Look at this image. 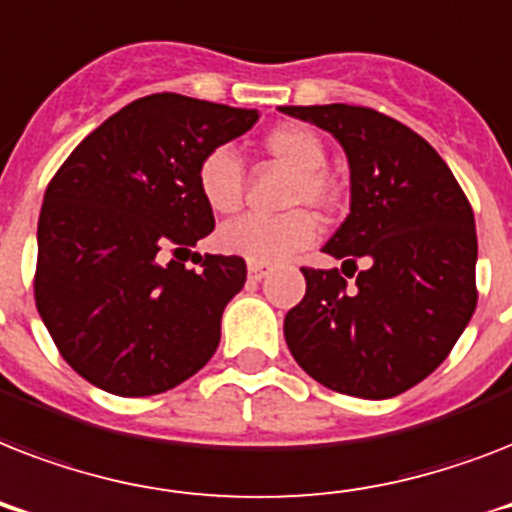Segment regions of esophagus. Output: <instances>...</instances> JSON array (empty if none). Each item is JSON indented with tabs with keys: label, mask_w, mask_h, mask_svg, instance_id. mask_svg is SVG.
Wrapping results in <instances>:
<instances>
[{
	"label": "esophagus",
	"mask_w": 512,
	"mask_h": 512,
	"mask_svg": "<svg viewBox=\"0 0 512 512\" xmlns=\"http://www.w3.org/2000/svg\"><path fill=\"white\" fill-rule=\"evenodd\" d=\"M268 273H271V268H268V265L249 263V279H252V281H263Z\"/></svg>",
	"instance_id": "obj_1"
}]
</instances>
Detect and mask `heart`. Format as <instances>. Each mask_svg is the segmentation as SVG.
Returning a JSON list of instances; mask_svg holds the SVG:
<instances>
[{
	"label": "heart",
	"instance_id": "b5f03b06",
	"mask_svg": "<svg viewBox=\"0 0 512 512\" xmlns=\"http://www.w3.org/2000/svg\"><path fill=\"white\" fill-rule=\"evenodd\" d=\"M263 148L265 154L292 170L284 204L295 209L276 217L244 215L231 220L217 231V244L225 255L244 257L249 263L276 265L311 247L319 236V223L305 207H313L316 212H332L337 207L340 191L335 177L324 170L327 164L324 140L311 127L303 124L273 127L263 138ZM196 185L209 209L220 215L236 212L244 196V167L236 151L217 146L201 156Z\"/></svg>",
	"mask_w": 512,
	"mask_h": 512
}]
</instances>
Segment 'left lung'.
<instances>
[{
	"label": "left lung",
	"mask_w": 512,
	"mask_h": 512,
	"mask_svg": "<svg viewBox=\"0 0 512 512\" xmlns=\"http://www.w3.org/2000/svg\"><path fill=\"white\" fill-rule=\"evenodd\" d=\"M281 111L332 132L350 164V215L324 244L342 273L305 265V297L284 319L289 350L329 390L398 396L436 372L476 311L468 196L428 140L374 108Z\"/></svg>",
	"instance_id": "1"
}]
</instances>
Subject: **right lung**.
<instances>
[{
  "instance_id": "1",
  "label": "right lung",
  "mask_w": 512,
  "mask_h": 512,
  "mask_svg": "<svg viewBox=\"0 0 512 512\" xmlns=\"http://www.w3.org/2000/svg\"><path fill=\"white\" fill-rule=\"evenodd\" d=\"M257 111L156 92L132 100L71 151L44 191L34 300L60 356L114 396H154L207 364L228 300L247 281L236 255L162 263L215 228L201 156L239 138Z\"/></svg>"
}]
</instances>
